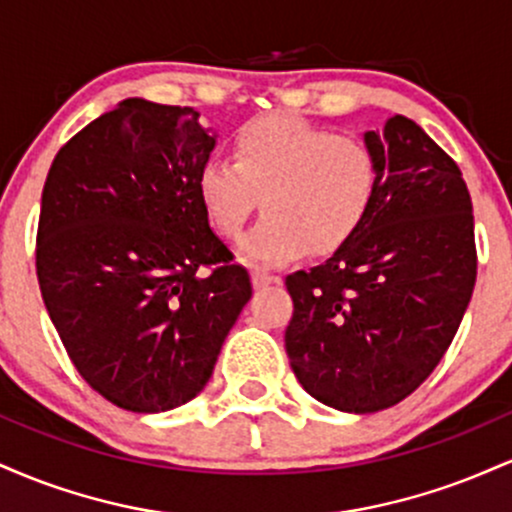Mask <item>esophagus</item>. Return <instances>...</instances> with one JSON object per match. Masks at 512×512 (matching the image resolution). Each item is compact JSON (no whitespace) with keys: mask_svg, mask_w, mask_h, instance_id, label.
Segmentation results:
<instances>
[{"mask_svg":"<svg viewBox=\"0 0 512 512\" xmlns=\"http://www.w3.org/2000/svg\"><path fill=\"white\" fill-rule=\"evenodd\" d=\"M272 284H281V276L264 272V269H252V286L255 289H267Z\"/></svg>","mask_w":512,"mask_h":512,"instance_id":"34e87169","label":"esophagus"}]
</instances>
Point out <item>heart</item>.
<instances>
[{
	"mask_svg": "<svg viewBox=\"0 0 512 512\" xmlns=\"http://www.w3.org/2000/svg\"><path fill=\"white\" fill-rule=\"evenodd\" d=\"M378 161L366 144L291 115H264L238 129L231 158H209L197 192L211 226L233 238L257 209L264 216L238 243L240 260L289 264L349 243L378 195Z\"/></svg>",
	"mask_w": 512,
	"mask_h": 512,
	"instance_id": "obj_1",
	"label": "heart"
}]
</instances>
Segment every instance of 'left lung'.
<instances>
[{
	"label": "left lung",
	"mask_w": 512,
	"mask_h": 512,
	"mask_svg": "<svg viewBox=\"0 0 512 512\" xmlns=\"http://www.w3.org/2000/svg\"><path fill=\"white\" fill-rule=\"evenodd\" d=\"M378 195L349 243L286 276V354L327 407L370 414L411 395L455 337L477 281L472 199L460 168L404 115L366 132Z\"/></svg>",
	"instance_id": "8db88e82"
}]
</instances>
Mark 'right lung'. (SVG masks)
I'll return each mask as SVG.
<instances>
[{
	"mask_svg": "<svg viewBox=\"0 0 512 512\" xmlns=\"http://www.w3.org/2000/svg\"><path fill=\"white\" fill-rule=\"evenodd\" d=\"M214 146L197 110L127 98L74 134L45 180V308L81 378L127 411L197 397L252 296L197 192Z\"/></svg>",
	"mask_w": 512,
	"mask_h": 512,
	"instance_id": "obj_1",
	"label": "right lung"
}]
</instances>
